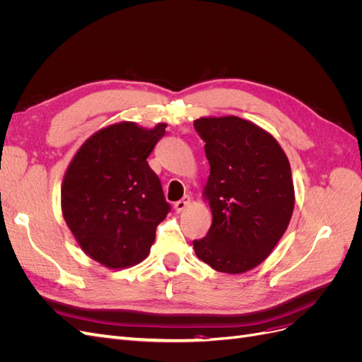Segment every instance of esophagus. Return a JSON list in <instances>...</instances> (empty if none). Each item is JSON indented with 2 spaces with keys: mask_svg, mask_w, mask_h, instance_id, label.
I'll list each match as a JSON object with an SVG mask.
<instances>
[{
  "mask_svg": "<svg viewBox=\"0 0 362 362\" xmlns=\"http://www.w3.org/2000/svg\"><path fill=\"white\" fill-rule=\"evenodd\" d=\"M190 201H192V198H190V194H184V198L181 199V201H178V202H175V210H177V213H182L185 208L189 206V204H190Z\"/></svg>",
  "mask_w": 362,
  "mask_h": 362,
  "instance_id": "esophagus-1",
  "label": "esophagus"
}]
</instances>
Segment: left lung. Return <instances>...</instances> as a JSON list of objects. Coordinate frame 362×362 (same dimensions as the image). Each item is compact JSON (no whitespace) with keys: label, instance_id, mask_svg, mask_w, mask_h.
Instances as JSON below:
<instances>
[{"label":"left lung","instance_id":"obj_1","mask_svg":"<svg viewBox=\"0 0 362 362\" xmlns=\"http://www.w3.org/2000/svg\"><path fill=\"white\" fill-rule=\"evenodd\" d=\"M193 127L210 163L204 194L213 213L194 252L217 272H247L269 257L290 223L288 158L267 131L237 116L201 117Z\"/></svg>","mask_w":362,"mask_h":362}]
</instances>
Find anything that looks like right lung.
<instances>
[{
  "instance_id": "right-lung-1",
  "label": "right lung",
  "mask_w": 362,
  "mask_h": 362,
  "mask_svg": "<svg viewBox=\"0 0 362 362\" xmlns=\"http://www.w3.org/2000/svg\"><path fill=\"white\" fill-rule=\"evenodd\" d=\"M166 124L145 129L120 122L87 139L63 180L62 211L80 247L108 269L149 254L156 228L170 211L146 158Z\"/></svg>"
}]
</instances>
